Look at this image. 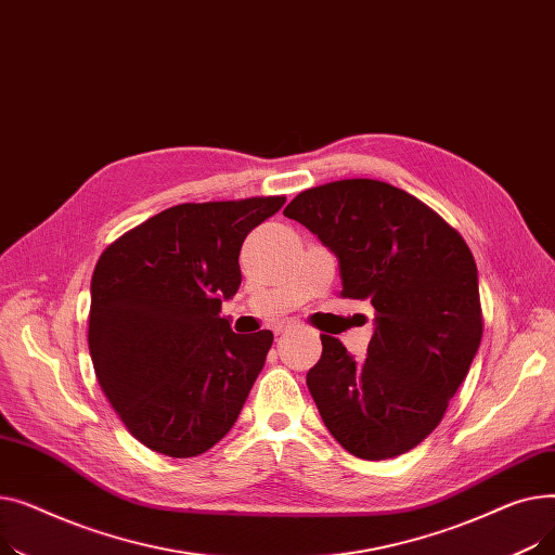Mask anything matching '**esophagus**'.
<instances>
[{
    "instance_id": "esophagus-1",
    "label": "esophagus",
    "mask_w": 555,
    "mask_h": 555,
    "mask_svg": "<svg viewBox=\"0 0 555 555\" xmlns=\"http://www.w3.org/2000/svg\"><path fill=\"white\" fill-rule=\"evenodd\" d=\"M295 324H297V322H293V319H287V322H279V324L274 326V333H276V335H281L283 331H287V328H293Z\"/></svg>"
}]
</instances>
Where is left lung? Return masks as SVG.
Wrapping results in <instances>:
<instances>
[{"instance_id":"obj_1","label":"left lung","mask_w":555,"mask_h":555,"mask_svg":"<svg viewBox=\"0 0 555 555\" xmlns=\"http://www.w3.org/2000/svg\"><path fill=\"white\" fill-rule=\"evenodd\" d=\"M283 216L335 251L339 295L375 310L362 362L322 335L306 383L324 425L366 461L410 452L441 423L481 344L470 247L425 202L380 180L306 189Z\"/></svg>"}]
</instances>
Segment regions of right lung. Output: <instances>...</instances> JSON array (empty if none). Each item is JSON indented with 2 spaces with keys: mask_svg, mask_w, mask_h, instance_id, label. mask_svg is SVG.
Segmentation results:
<instances>
[{
  "mask_svg": "<svg viewBox=\"0 0 555 555\" xmlns=\"http://www.w3.org/2000/svg\"><path fill=\"white\" fill-rule=\"evenodd\" d=\"M283 204L285 195L184 202L101 254L87 344L105 398L145 448L197 456L236 423L274 335L233 333L222 299L241 285L247 233Z\"/></svg>",
  "mask_w": 555,
  "mask_h": 555,
  "instance_id": "add662e5",
  "label": "right lung"
}]
</instances>
